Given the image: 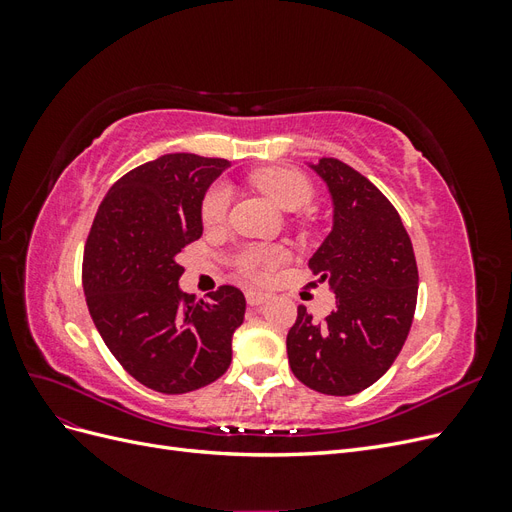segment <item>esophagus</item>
Masks as SVG:
<instances>
[{"mask_svg":"<svg viewBox=\"0 0 512 512\" xmlns=\"http://www.w3.org/2000/svg\"><path fill=\"white\" fill-rule=\"evenodd\" d=\"M247 303H250L252 307H258V305H262L265 301H269V294L267 292H260V290H247Z\"/></svg>","mask_w":512,"mask_h":512,"instance_id":"obj_1","label":"esophagus"}]
</instances>
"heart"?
<instances>
[{
	"label": "heart",
	"instance_id": "obj_1",
	"mask_svg": "<svg viewBox=\"0 0 512 512\" xmlns=\"http://www.w3.org/2000/svg\"><path fill=\"white\" fill-rule=\"evenodd\" d=\"M254 185L265 192L277 207H282L284 211H297L303 209L309 200L314 196V188L309 179L299 173V170L292 168H265L258 170V173L252 177ZM230 205V188L226 183H215L207 190L203 205H200V220H203L205 226L213 228L220 226L226 220ZM280 260V252L273 250V247H262V245H252L245 247L237 254V267L243 275L247 277H258L267 275Z\"/></svg>",
	"mask_w": 512,
	"mask_h": 512
}]
</instances>
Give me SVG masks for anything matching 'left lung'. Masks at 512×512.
<instances>
[{
  "instance_id": "left-lung-1",
  "label": "left lung",
  "mask_w": 512,
  "mask_h": 512,
  "mask_svg": "<svg viewBox=\"0 0 512 512\" xmlns=\"http://www.w3.org/2000/svg\"><path fill=\"white\" fill-rule=\"evenodd\" d=\"M312 168L327 183L335 213L331 235L309 258V269L329 282L337 307L314 322L299 305L286 350L292 374L305 386L346 397L380 380L404 348L418 269L404 222L374 183L335 158Z\"/></svg>"
}]
</instances>
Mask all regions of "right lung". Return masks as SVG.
Masks as SVG:
<instances>
[{"label": "right lung", "mask_w": 512, "mask_h": 512, "mask_svg": "<svg viewBox=\"0 0 512 512\" xmlns=\"http://www.w3.org/2000/svg\"><path fill=\"white\" fill-rule=\"evenodd\" d=\"M228 166L168 153L132 168L106 192L83 252V290L104 344L128 374L164 395L224 376L245 297L220 286L205 299L179 290L177 254L203 235L200 205Z\"/></svg>", "instance_id": "obj_1"}]
</instances>
